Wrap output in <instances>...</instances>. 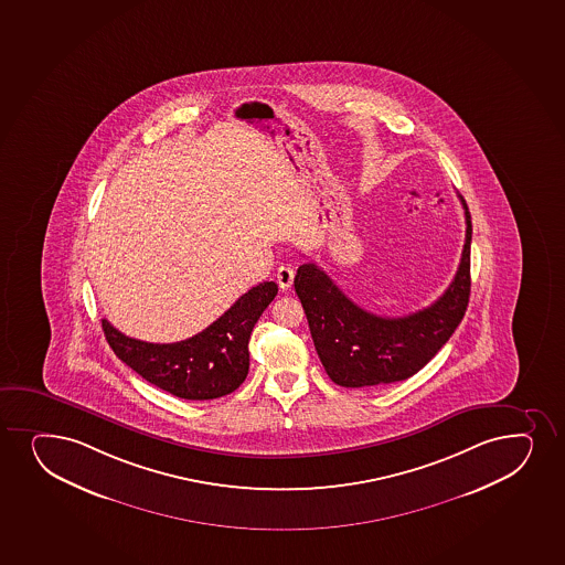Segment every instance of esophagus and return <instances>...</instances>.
<instances>
[{"mask_svg":"<svg viewBox=\"0 0 565 565\" xmlns=\"http://www.w3.org/2000/svg\"><path fill=\"white\" fill-rule=\"evenodd\" d=\"M294 267L292 266H280L277 269V282H279L282 290H288L294 282Z\"/></svg>","mask_w":565,"mask_h":565,"instance_id":"1","label":"esophagus"}]
</instances>
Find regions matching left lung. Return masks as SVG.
<instances>
[{
	"label": "left lung",
	"mask_w": 565,
	"mask_h": 565,
	"mask_svg": "<svg viewBox=\"0 0 565 565\" xmlns=\"http://www.w3.org/2000/svg\"><path fill=\"white\" fill-rule=\"evenodd\" d=\"M461 200V198H460ZM455 280L435 303L409 317H376L347 298L317 264L299 266L294 288L307 315L318 358L333 383L362 388L415 375L441 351L466 315L471 290V214Z\"/></svg>",
	"instance_id": "8db88e82"
}]
</instances>
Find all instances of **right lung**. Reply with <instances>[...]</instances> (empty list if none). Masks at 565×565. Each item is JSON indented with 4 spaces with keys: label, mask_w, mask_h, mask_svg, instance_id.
<instances>
[{
    "label": "right lung",
    "mask_w": 565,
    "mask_h": 565,
    "mask_svg": "<svg viewBox=\"0 0 565 565\" xmlns=\"http://www.w3.org/2000/svg\"><path fill=\"white\" fill-rule=\"evenodd\" d=\"M279 292L273 280L243 294L213 324L179 343H147L102 320L113 352L145 381L182 399H214L239 388L248 373V339Z\"/></svg>",
    "instance_id": "right-lung-1"
}]
</instances>
